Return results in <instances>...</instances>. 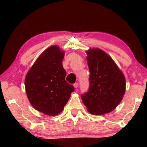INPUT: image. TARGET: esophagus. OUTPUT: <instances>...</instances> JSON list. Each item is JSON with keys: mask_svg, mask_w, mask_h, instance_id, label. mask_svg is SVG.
<instances>
[{"mask_svg": "<svg viewBox=\"0 0 147 147\" xmlns=\"http://www.w3.org/2000/svg\"><path fill=\"white\" fill-rule=\"evenodd\" d=\"M74 88H75L76 89V88H78V83H75V84H74Z\"/></svg>", "mask_w": 147, "mask_h": 147, "instance_id": "esophagus-1", "label": "esophagus"}]
</instances>
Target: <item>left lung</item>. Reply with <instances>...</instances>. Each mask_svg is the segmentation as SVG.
<instances>
[{
    "label": "left lung",
    "instance_id": "left-lung-1",
    "mask_svg": "<svg viewBox=\"0 0 147 147\" xmlns=\"http://www.w3.org/2000/svg\"><path fill=\"white\" fill-rule=\"evenodd\" d=\"M90 70L88 92L82 100L90 113H109L120 104L125 93V78L113 59L100 49L87 51Z\"/></svg>",
    "mask_w": 147,
    "mask_h": 147
}]
</instances>
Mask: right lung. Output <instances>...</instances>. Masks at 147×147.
Instances as JSON below:
<instances>
[{"label": "right lung", "mask_w": 147, "mask_h": 147, "mask_svg": "<svg viewBox=\"0 0 147 147\" xmlns=\"http://www.w3.org/2000/svg\"><path fill=\"white\" fill-rule=\"evenodd\" d=\"M64 52L53 45L45 50L25 77L26 93L35 110L44 114L56 116L61 112L74 87L65 81L62 65Z\"/></svg>", "instance_id": "obj_1"}]
</instances>
